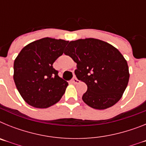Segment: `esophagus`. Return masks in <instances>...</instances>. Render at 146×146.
Listing matches in <instances>:
<instances>
[{
	"mask_svg": "<svg viewBox=\"0 0 146 146\" xmlns=\"http://www.w3.org/2000/svg\"><path fill=\"white\" fill-rule=\"evenodd\" d=\"M72 82H73V83H74V84H77V83H79L80 81L78 80H77V78H76V77H74V78H73V79H72Z\"/></svg>",
	"mask_w": 146,
	"mask_h": 146,
	"instance_id": "1",
	"label": "esophagus"
}]
</instances>
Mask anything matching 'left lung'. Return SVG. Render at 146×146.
<instances>
[{"label":"left lung","mask_w":146,"mask_h":146,"mask_svg":"<svg viewBox=\"0 0 146 146\" xmlns=\"http://www.w3.org/2000/svg\"><path fill=\"white\" fill-rule=\"evenodd\" d=\"M64 54L77 63L76 77L87 85L82 97L86 104L104 110L121 99L129 73L127 62L118 49L104 41L89 38L70 42Z\"/></svg>","instance_id":"left-lung-1"}]
</instances>
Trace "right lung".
I'll use <instances>...</instances> for the list:
<instances>
[{"mask_svg": "<svg viewBox=\"0 0 146 146\" xmlns=\"http://www.w3.org/2000/svg\"><path fill=\"white\" fill-rule=\"evenodd\" d=\"M68 41L43 38L28 44L14 63V80L23 99L36 108H47L61 99L68 82L52 66Z\"/></svg>", "mask_w": 146, "mask_h": 146, "instance_id": "add662e5", "label": "right lung"}]
</instances>
